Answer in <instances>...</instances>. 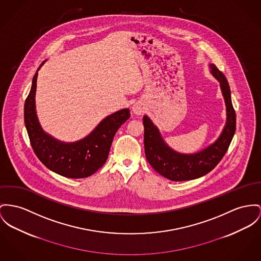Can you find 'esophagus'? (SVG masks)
<instances>
[{
	"instance_id": "34e87169",
	"label": "esophagus",
	"mask_w": 261,
	"mask_h": 261,
	"mask_svg": "<svg viewBox=\"0 0 261 261\" xmlns=\"http://www.w3.org/2000/svg\"><path fill=\"white\" fill-rule=\"evenodd\" d=\"M144 111H145V109H144L143 105L140 104V103H136L133 106V112L136 115H142L144 113Z\"/></svg>"
}]
</instances>
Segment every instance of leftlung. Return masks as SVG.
Wrapping results in <instances>:
<instances>
[{
    "label": "left lung",
    "mask_w": 261,
    "mask_h": 261,
    "mask_svg": "<svg viewBox=\"0 0 261 261\" xmlns=\"http://www.w3.org/2000/svg\"><path fill=\"white\" fill-rule=\"evenodd\" d=\"M214 77L220 82L226 101V122L221 137L206 149L194 154H181L172 150L161 139L156 126L146 117L144 125V151L149 164L158 173L172 181L197 179L212 171L226 154L236 132V111L231 104L230 89L226 76L211 64Z\"/></svg>",
    "instance_id": "obj_1"
}]
</instances>
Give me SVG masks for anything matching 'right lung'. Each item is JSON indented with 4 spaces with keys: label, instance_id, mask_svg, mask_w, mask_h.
<instances>
[{
    "label": "right lung",
    "instance_id": "right-lung-1",
    "mask_svg": "<svg viewBox=\"0 0 261 261\" xmlns=\"http://www.w3.org/2000/svg\"><path fill=\"white\" fill-rule=\"evenodd\" d=\"M36 79L37 72L24 103V123L35 155L48 169L64 177L78 179L95 173L104 165L117 130L129 118L128 109L107 117L87 138L63 143L46 135L39 125L35 113Z\"/></svg>",
    "mask_w": 261,
    "mask_h": 261
}]
</instances>
